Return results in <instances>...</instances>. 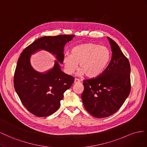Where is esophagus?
Segmentation results:
<instances>
[{
  "mask_svg": "<svg viewBox=\"0 0 147 147\" xmlns=\"http://www.w3.org/2000/svg\"><path fill=\"white\" fill-rule=\"evenodd\" d=\"M80 82H81V81L79 80V79H78L77 78H75L74 79V84H78V83H79Z\"/></svg>",
  "mask_w": 147,
  "mask_h": 147,
  "instance_id": "34e87169",
  "label": "esophagus"
}]
</instances>
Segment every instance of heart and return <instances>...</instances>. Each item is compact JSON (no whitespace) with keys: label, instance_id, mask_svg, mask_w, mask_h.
Instances as JSON below:
<instances>
[{"label":"heart","instance_id":"obj_1","mask_svg":"<svg viewBox=\"0 0 147 147\" xmlns=\"http://www.w3.org/2000/svg\"><path fill=\"white\" fill-rule=\"evenodd\" d=\"M110 59V52L108 48L94 43H86L73 47L71 54H65L63 64L68 74H73L79 63L82 74L94 78L103 72Z\"/></svg>","mask_w":147,"mask_h":147}]
</instances>
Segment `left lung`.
Returning <instances> with one entry per match:
<instances>
[{
    "label": "left lung",
    "mask_w": 147,
    "mask_h": 147,
    "mask_svg": "<svg viewBox=\"0 0 147 147\" xmlns=\"http://www.w3.org/2000/svg\"><path fill=\"white\" fill-rule=\"evenodd\" d=\"M112 56L103 72L95 78L84 80L81 98L86 110L95 118H106L115 113L131 91V66L118 45L107 37Z\"/></svg>",
    "instance_id": "1"
}]
</instances>
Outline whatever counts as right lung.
Here are the masks:
<instances>
[{"label":"right lung","mask_w":147,"mask_h":147,"mask_svg":"<svg viewBox=\"0 0 147 147\" xmlns=\"http://www.w3.org/2000/svg\"><path fill=\"white\" fill-rule=\"evenodd\" d=\"M74 35L44 36L24 49L16 65L14 87L24 107L34 115L45 117L52 115L60 106L64 92L71 87L74 78L60 69L64 47ZM45 49L56 56L53 68L45 73L37 72L30 65L32 54Z\"/></svg>","instance_id":"obj_1"}]
</instances>
